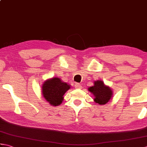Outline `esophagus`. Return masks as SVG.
Masks as SVG:
<instances>
[{
	"mask_svg": "<svg viewBox=\"0 0 147 147\" xmlns=\"http://www.w3.org/2000/svg\"><path fill=\"white\" fill-rule=\"evenodd\" d=\"M75 88L78 89H81L82 88V85H81V84L77 83L75 84Z\"/></svg>",
	"mask_w": 147,
	"mask_h": 147,
	"instance_id": "1",
	"label": "esophagus"
}]
</instances>
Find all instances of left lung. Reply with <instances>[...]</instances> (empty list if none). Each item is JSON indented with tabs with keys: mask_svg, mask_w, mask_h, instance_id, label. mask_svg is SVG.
Wrapping results in <instances>:
<instances>
[{
	"mask_svg": "<svg viewBox=\"0 0 147 147\" xmlns=\"http://www.w3.org/2000/svg\"><path fill=\"white\" fill-rule=\"evenodd\" d=\"M88 90L94 95L95 102L100 105L107 104L111 100L112 95L111 88L106 86L104 82L100 80L95 82L94 85L90 87Z\"/></svg>",
	"mask_w": 147,
	"mask_h": 147,
	"instance_id": "obj_1",
	"label": "left lung"
}]
</instances>
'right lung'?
<instances>
[{
  "instance_id": "obj_1",
  "label": "right lung",
  "mask_w": 147,
  "mask_h": 147,
  "mask_svg": "<svg viewBox=\"0 0 147 147\" xmlns=\"http://www.w3.org/2000/svg\"><path fill=\"white\" fill-rule=\"evenodd\" d=\"M71 88L69 85L59 78H53L47 80L42 86L43 97L51 105L57 106L63 100V95Z\"/></svg>"
}]
</instances>
